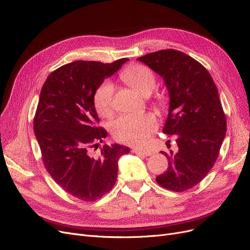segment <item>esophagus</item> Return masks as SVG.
<instances>
[{"instance_id": "34e87169", "label": "esophagus", "mask_w": 250, "mask_h": 250, "mask_svg": "<svg viewBox=\"0 0 250 250\" xmlns=\"http://www.w3.org/2000/svg\"><path fill=\"white\" fill-rule=\"evenodd\" d=\"M133 153L139 154V155H144V156H150L152 154V152L149 150H144V149H140V148H134Z\"/></svg>"}]
</instances>
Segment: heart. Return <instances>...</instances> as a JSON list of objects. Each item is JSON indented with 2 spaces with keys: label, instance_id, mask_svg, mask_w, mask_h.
<instances>
[{
  "label": "heart",
  "instance_id": "b5f03b06",
  "mask_svg": "<svg viewBox=\"0 0 250 250\" xmlns=\"http://www.w3.org/2000/svg\"><path fill=\"white\" fill-rule=\"evenodd\" d=\"M122 80L141 95H149L154 89L156 80L152 70L142 64H134L125 67L121 73ZM114 85L105 81L98 85L94 94V105L97 112L103 117L113 115ZM155 105L161 106V100ZM158 127L156 116L147 112L141 115H124L112 124L111 133L113 138L121 143L131 145H143Z\"/></svg>",
  "mask_w": 250,
  "mask_h": 250
}]
</instances>
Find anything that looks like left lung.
Segmentation results:
<instances>
[{
    "instance_id": "left-lung-1",
    "label": "left lung",
    "mask_w": 250,
    "mask_h": 250,
    "mask_svg": "<svg viewBox=\"0 0 250 250\" xmlns=\"http://www.w3.org/2000/svg\"><path fill=\"white\" fill-rule=\"evenodd\" d=\"M167 86L169 112L165 134L176 135L179 151L168 159L158 185L184 192L199 184L215 164L227 131L226 115L211 75L201 63L178 50H159L139 57Z\"/></svg>"
}]
</instances>
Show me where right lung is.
I'll return each instance as SVG.
<instances>
[{
	"label": "right lung",
	"mask_w": 250,
	"mask_h": 250,
	"mask_svg": "<svg viewBox=\"0 0 250 250\" xmlns=\"http://www.w3.org/2000/svg\"><path fill=\"white\" fill-rule=\"evenodd\" d=\"M112 63L74 61L49 74L42 85L34 117V132L42 160L52 179L73 197L92 202L109 192L115 184L122 155L129 148L104 145L107 137L94 105V94L104 79L127 61Z\"/></svg>",
	"instance_id": "obj_1"
}]
</instances>
